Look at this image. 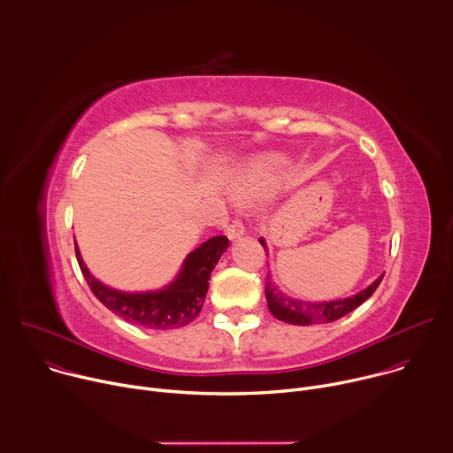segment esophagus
I'll list each match as a JSON object with an SVG mask.
<instances>
[{
	"label": "esophagus",
	"mask_w": 453,
	"mask_h": 453,
	"mask_svg": "<svg viewBox=\"0 0 453 453\" xmlns=\"http://www.w3.org/2000/svg\"><path fill=\"white\" fill-rule=\"evenodd\" d=\"M243 233H245V227H243V222H242L240 219H234V220L227 226V229H226V234H227L231 240L240 238Z\"/></svg>",
	"instance_id": "obj_1"
}]
</instances>
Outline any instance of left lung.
I'll list each match as a JSON object with an SVG mask.
<instances>
[{
  "label": "left lung",
  "instance_id": "8db88e82",
  "mask_svg": "<svg viewBox=\"0 0 453 453\" xmlns=\"http://www.w3.org/2000/svg\"><path fill=\"white\" fill-rule=\"evenodd\" d=\"M260 243L267 249L264 238H260ZM381 280H383V274L371 287H367L365 290L358 292L357 296H351L346 299L330 301V303H308V301L292 299V297L285 296L283 292H280L274 287V283H271V278L267 274L265 296H267V304H269L271 313L276 319L288 322V325H296V326L325 325V322H334V320L344 317L346 313L353 311L357 306H360L365 299H369L374 294V290L378 288Z\"/></svg>",
  "mask_w": 453,
  "mask_h": 453
}]
</instances>
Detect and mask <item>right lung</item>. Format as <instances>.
Returning <instances> with one entry per match:
<instances>
[{
  "label": "right lung",
  "mask_w": 453,
  "mask_h": 453,
  "mask_svg": "<svg viewBox=\"0 0 453 453\" xmlns=\"http://www.w3.org/2000/svg\"><path fill=\"white\" fill-rule=\"evenodd\" d=\"M227 236H213L189 252L177 280L159 292L127 294L96 281L84 265L75 245L77 262L95 297L123 320L152 330H173L189 325L199 315L208 292V280L227 249Z\"/></svg>",
  "instance_id": "1"
}]
</instances>
